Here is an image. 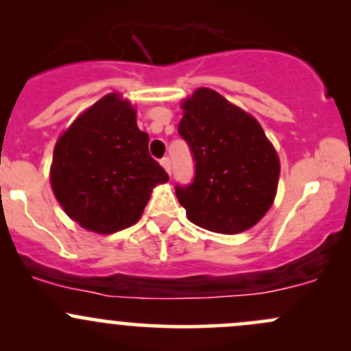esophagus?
Returning a JSON list of instances; mask_svg holds the SVG:
<instances>
[{"label":"esophagus","mask_w":351,"mask_h":351,"mask_svg":"<svg viewBox=\"0 0 351 351\" xmlns=\"http://www.w3.org/2000/svg\"><path fill=\"white\" fill-rule=\"evenodd\" d=\"M161 166H162V168H165V171L168 173V175H169V173H171V162H169L168 158H162L161 159Z\"/></svg>","instance_id":"34e87169"}]
</instances>
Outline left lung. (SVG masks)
Listing matches in <instances>:
<instances>
[{"label":"left lung","mask_w":351,"mask_h":351,"mask_svg":"<svg viewBox=\"0 0 351 351\" xmlns=\"http://www.w3.org/2000/svg\"><path fill=\"white\" fill-rule=\"evenodd\" d=\"M178 132L195 159V180L176 186L190 222L219 234L247 231L270 210L277 195L280 159L251 113L210 88L182 101Z\"/></svg>","instance_id":"left-lung-1"}]
</instances>
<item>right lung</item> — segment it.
Masks as SVG:
<instances>
[{"label": "right lung", "instance_id": "obj_1", "mask_svg": "<svg viewBox=\"0 0 351 351\" xmlns=\"http://www.w3.org/2000/svg\"><path fill=\"white\" fill-rule=\"evenodd\" d=\"M137 110L108 93L81 112L58 137L51 186L64 212L83 229L113 234L143 215L153 189L168 182L137 127Z\"/></svg>", "mask_w": 351, "mask_h": 351}]
</instances>
